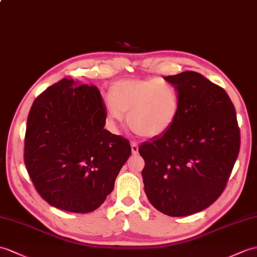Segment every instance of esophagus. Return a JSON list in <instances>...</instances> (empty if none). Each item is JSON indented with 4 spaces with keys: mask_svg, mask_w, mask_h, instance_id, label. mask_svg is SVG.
I'll list each match as a JSON object with an SVG mask.
<instances>
[{
    "mask_svg": "<svg viewBox=\"0 0 257 257\" xmlns=\"http://www.w3.org/2000/svg\"><path fill=\"white\" fill-rule=\"evenodd\" d=\"M131 151H133L134 154H137L139 151V148H138V145H137L136 142H131Z\"/></svg>",
    "mask_w": 257,
    "mask_h": 257,
    "instance_id": "1",
    "label": "esophagus"
}]
</instances>
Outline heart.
I'll use <instances>...</instances> for the list:
<instances>
[{
    "label": "heart",
    "mask_w": 257,
    "mask_h": 257,
    "mask_svg": "<svg viewBox=\"0 0 257 257\" xmlns=\"http://www.w3.org/2000/svg\"><path fill=\"white\" fill-rule=\"evenodd\" d=\"M180 112L176 88L160 79L121 80L110 87L107 118L112 126L127 115L130 129L143 138L165 134Z\"/></svg>",
    "instance_id": "b5f03b06"
}]
</instances>
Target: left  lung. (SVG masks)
Instances as JSON below:
<instances>
[{"instance_id": "obj_1", "label": "left lung", "mask_w": 257, "mask_h": 257, "mask_svg": "<svg viewBox=\"0 0 257 257\" xmlns=\"http://www.w3.org/2000/svg\"><path fill=\"white\" fill-rule=\"evenodd\" d=\"M164 80L180 95V112L165 134L141 143L142 178L154 208L185 217L222 194L240 151V129L222 87L194 71Z\"/></svg>"}]
</instances>
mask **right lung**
Segmentation results:
<instances>
[{
  "label": "right lung",
  "mask_w": 257,
  "mask_h": 257,
  "mask_svg": "<svg viewBox=\"0 0 257 257\" xmlns=\"http://www.w3.org/2000/svg\"><path fill=\"white\" fill-rule=\"evenodd\" d=\"M98 88L62 79L34 100L24 161L38 194L58 209L86 213L103 204L131 154L127 139L104 129Z\"/></svg>",
  "instance_id": "right-lung-1"
}]
</instances>
